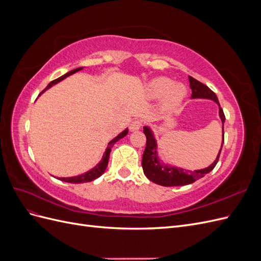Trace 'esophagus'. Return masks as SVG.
Returning <instances> with one entry per match:
<instances>
[{
    "mask_svg": "<svg viewBox=\"0 0 261 261\" xmlns=\"http://www.w3.org/2000/svg\"><path fill=\"white\" fill-rule=\"evenodd\" d=\"M141 126H143V122L139 121V120H135L133 121L129 125V129L130 132H136V130H139L141 128Z\"/></svg>",
    "mask_w": 261,
    "mask_h": 261,
    "instance_id": "esophagus-1",
    "label": "esophagus"
}]
</instances>
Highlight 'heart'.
<instances>
[{
	"label": "heart",
	"mask_w": 261,
	"mask_h": 261,
	"mask_svg": "<svg viewBox=\"0 0 261 261\" xmlns=\"http://www.w3.org/2000/svg\"><path fill=\"white\" fill-rule=\"evenodd\" d=\"M145 94L149 99L162 98V105L165 109H174L181 103L187 94L184 84L175 83L167 77H155L145 87Z\"/></svg>",
	"instance_id": "heart-1"
}]
</instances>
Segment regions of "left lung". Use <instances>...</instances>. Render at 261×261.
<instances>
[{"label": "left lung", "mask_w": 261, "mask_h": 261, "mask_svg": "<svg viewBox=\"0 0 261 261\" xmlns=\"http://www.w3.org/2000/svg\"><path fill=\"white\" fill-rule=\"evenodd\" d=\"M189 80V86L192 88V98L193 99H210L217 102L219 106V115L222 122V145H221V149L218 153L217 159L215 160L211 165L208 168H204L201 170L196 171H188L176 167H170V165L163 164L159 158H158L156 153V141L154 139V136L152 134V130L150 129L148 126L144 127V134L146 135L147 141H146V148L143 154V161H141V165H143L144 173L153 183L161 185V186H183L192 184L197 179L203 177L209 172H211L217 165L219 161V156L222 150V146L224 143V121L225 116L223 113V110L221 109L219 100L216 96V93L213 92L209 87L203 85L202 83L198 82L192 76H188Z\"/></svg>", "instance_id": "1"}]
</instances>
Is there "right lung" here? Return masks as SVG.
<instances>
[{
    "instance_id": "1",
    "label": "right lung",
    "mask_w": 261,
    "mask_h": 261,
    "mask_svg": "<svg viewBox=\"0 0 261 261\" xmlns=\"http://www.w3.org/2000/svg\"><path fill=\"white\" fill-rule=\"evenodd\" d=\"M82 69H83V67L75 68V69H73V70H70V72L66 73L65 75H63V76H61V77L57 78V80L52 81L48 86H46V88H45L44 90L49 89L50 87H52L53 85L58 84L59 82L63 81V80H64V78L68 77L69 75H72V74H74V73L78 72V70H82ZM44 90H43V91H44ZM43 91H42V92H43ZM42 92H41V93H42ZM41 93H40V94H41ZM40 94H39V96H40ZM127 133H128V129H125V130H123V132L120 134V135H117L114 139H112L111 141H110V143L108 144V147H107L106 152H105L103 156H102V160H101V161H100V163H99V164H97L96 167H94L93 169H91V170H90V171H88V172L84 173V174H82V175L73 176V177H61L60 179H61V180H63V181H67V183L78 184V183H87V181H91V180H93V179L98 178L99 176H101L102 174H103L105 171H106V169H107V167H108V163H109V156H110V152H111V149H112V147L114 146V144L116 143V141H118V140L122 139L123 137H125L126 135H127Z\"/></svg>"
}]
</instances>
